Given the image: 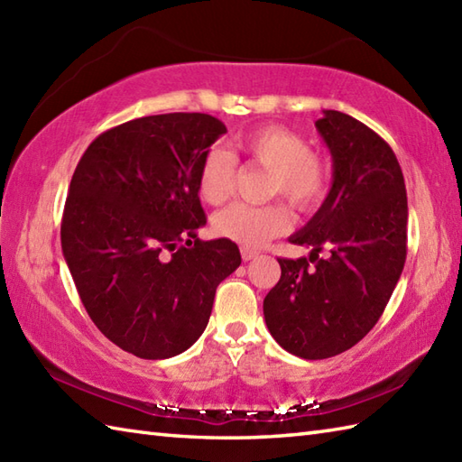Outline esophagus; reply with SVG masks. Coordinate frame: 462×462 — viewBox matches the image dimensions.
Wrapping results in <instances>:
<instances>
[{
  "instance_id": "esophagus-1",
  "label": "esophagus",
  "mask_w": 462,
  "mask_h": 462,
  "mask_svg": "<svg viewBox=\"0 0 462 462\" xmlns=\"http://www.w3.org/2000/svg\"><path fill=\"white\" fill-rule=\"evenodd\" d=\"M240 254H242V260H244V262H248V260H254V258H256L260 252H258V250H254V248H248V246H246V248H242V250H240Z\"/></svg>"
}]
</instances>
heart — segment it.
I'll return each instance as SVG.
<instances>
[{"mask_svg": "<svg viewBox=\"0 0 462 462\" xmlns=\"http://www.w3.org/2000/svg\"><path fill=\"white\" fill-rule=\"evenodd\" d=\"M238 149L266 169L270 176L268 192L282 196L301 212L316 210L329 190V169L301 134L286 126L270 125L242 134ZM236 179V156L224 149H210L204 154L199 171V192L206 202L220 204L232 194ZM214 230L222 238L262 246L290 228V214L282 204L248 206L232 204L214 216Z\"/></svg>", "mask_w": 462, "mask_h": 462, "instance_id": "b5f03b06", "label": "heart"}]
</instances>
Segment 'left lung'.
Instances as JSON below:
<instances>
[{
	"instance_id": "left-lung-1",
	"label": "left lung",
	"mask_w": 462,
	"mask_h": 462,
	"mask_svg": "<svg viewBox=\"0 0 462 462\" xmlns=\"http://www.w3.org/2000/svg\"><path fill=\"white\" fill-rule=\"evenodd\" d=\"M316 129L331 152V189L290 236L311 248L310 258H280V282L263 300L272 337L303 359L333 357L365 337L407 258V192L395 152L346 113L323 111Z\"/></svg>"
}]
</instances>
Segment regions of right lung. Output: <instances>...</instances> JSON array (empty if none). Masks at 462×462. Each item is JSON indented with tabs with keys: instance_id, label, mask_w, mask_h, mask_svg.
Listing matches in <instances>:
<instances>
[{
	"instance_id": "right-lung-1",
	"label": "right lung",
	"mask_w": 462,
	"mask_h": 462,
	"mask_svg": "<svg viewBox=\"0 0 462 462\" xmlns=\"http://www.w3.org/2000/svg\"><path fill=\"white\" fill-rule=\"evenodd\" d=\"M226 133L216 116H141L97 136L73 172L61 248L89 318L141 359H169L208 326L240 266L228 238L202 242L199 171Z\"/></svg>"
}]
</instances>
